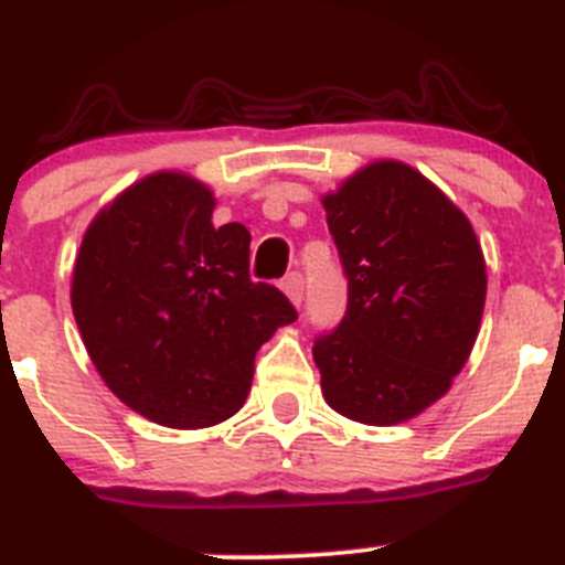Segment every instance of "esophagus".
<instances>
[{
    "label": "esophagus",
    "instance_id": "obj_1",
    "mask_svg": "<svg viewBox=\"0 0 565 565\" xmlns=\"http://www.w3.org/2000/svg\"><path fill=\"white\" fill-rule=\"evenodd\" d=\"M282 291L288 294V299H291L294 306H299L302 297H306V279H302V274L299 271L288 274V277L282 279Z\"/></svg>",
    "mask_w": 565,
    "mask_h": 565
}]
</instances>
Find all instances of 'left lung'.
<instances>
[{
    "instance_id": "8db88e82",
    "label": "left lung",
    "mask_w": 565,
    "mask_h": 565,
    "mask_svg": "<svg viewBox=\"0 0 565 565\" xmlns=\"http://www.w3.org/2000/svg\"><path fill=\"white\" fill-rule=\"evenodd\" d=\"M348 308L313 339L322 396L398 424L450 391L481 326L487 266L469 221L416 169L379 161L328 194Z\"/></svg>"
}]
</instances>
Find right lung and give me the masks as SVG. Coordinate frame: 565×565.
I'll return each mask as SVG.
<instances>
[{
    "instance_id": "add662e5",
    "label": "right lung",
    "mask_w": 565,
    "mask_h": 565,
    "mask_svg": "<svg viewBox=\"0 0 565 565\" xmlns=\"http://www.w3.org/2000/svg\"><path fill=\"white\" fill-rule=\"evenodd\" d=\"M212 212L189 174H149L89 223L73 271V313L107 387L178 430L234 416L259 344L297 319L248 274V228L214 226Z\"/></svg>"
}]
</instances>
